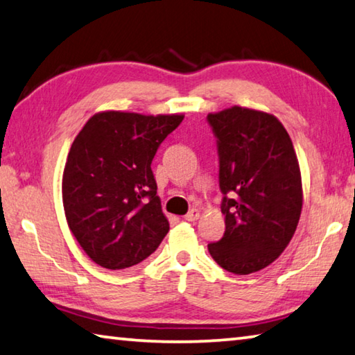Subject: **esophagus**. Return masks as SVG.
<instances>
[{
  "instance_id": "esophagus-1",
  "label": "esophagus",
  "mask_w": 355,
  "mask_h": 355,
  "mask_svg": "<svg viewBox=\"0 0 355 355\" xmlns=\"http://www.w3.org/2000/svg\"><path fill=\"white\" fill-rule=\"evenodd\" d=\"M199 216H200V211L197 208H192V209H189L188 213L184 214V219L186 220H189V222H192V220H197L199 219Z\"/></svg>"
}]
</instances>
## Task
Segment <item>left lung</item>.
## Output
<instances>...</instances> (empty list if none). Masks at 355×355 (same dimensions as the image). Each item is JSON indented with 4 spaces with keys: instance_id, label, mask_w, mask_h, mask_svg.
Segmentation results:
<instances>
[{
    "instance_id": "left-lung-1",
    "label": "left lung",
    "mask_w": 355,
    "mask_h": 355,
    "mask_svg": "<svg viewBox=\"0 0 355 355\" xmlns=\"http://www.w3.org/2000/svg\"><path fill=\"white\" fill-rule=\"evenodd\" d=\"M219 156L225 232L208 250L225 271L245 275L271 264L296 232L302 182L290 135L271 114L233 106L208 114Z\"/></svg>"
}]
</instances>
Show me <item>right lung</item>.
<instances>
[{"instance_id": "add662e5", "label": "right lung", "mask_w": 355, "mask_h": 355, "mask_svg": "<svg viewBox=\"0 0 355 355\" xmlns=\"http://www.w3.org/2000/svg\"><path fill=\"white\" fill-rule=\"evenodd\" d=\"M183 116L95 114L75 137L62 177L65 218L83 250L107 269L146 260L169 232L152 161Z\"/></svg>"}]
</instances>
